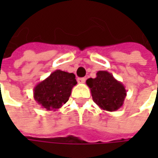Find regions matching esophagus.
Returning <instances> with one entry per match:
<instances>
[{
    "instance_id": "1",
    "label": "esophagus",
    "mask_w": 158,
    "mask_h": 158,
    "mask_svg": "<svg viewBox=\"0 0 158 158\" xmlns=\"http://www.w3.org/2000/svg\"><path fill=\"white\" fill-rule=\"evenodd\" d=\"M86 81V79L84 77H81V78H77V82L79 83H84Z\"/></svg>"
}]
</instances>
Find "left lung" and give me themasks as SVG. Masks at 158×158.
<instances>
[{"mask_svg":"<svg viewBox=\"0 0 158 158\" xmlns=\"http://www.w3.org/2000/svg\"><path fill=\"white\" fill-rule=\"evenodd\" d=\"M86 83L92 99L102 110L114 112L123 106L127 97L125 86L108 71H98L96 78H89Z\"/></svg>","mask_w":158,"mask_h":158,"instance_id":"8db88e82","label":"left lung"}]
</instances>
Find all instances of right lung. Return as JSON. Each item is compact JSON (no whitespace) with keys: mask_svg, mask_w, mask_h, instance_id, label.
Segmentation results:
<instances>
[{"mask_svg":"<svg viewBox=\"0 0 158 158\" xmlns=\"http://www.w3.org/2000/svg\"><path fill=\"white\" fill-rule=\"evenodd\" d=\"M76 83L73 73L55 70L34 87V99L46 111H56L68 102Z\"/></svg>","mask_w":158,"mask_h":158,"instance_id":"1","label":"right lung"}]
</instances>
